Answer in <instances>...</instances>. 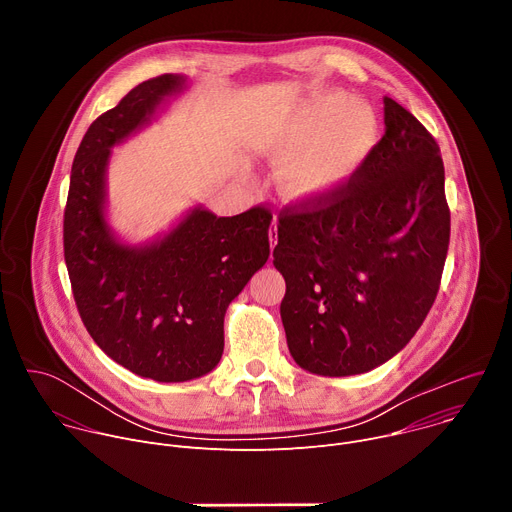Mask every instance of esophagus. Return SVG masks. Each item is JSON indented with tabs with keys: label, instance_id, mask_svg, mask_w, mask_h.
I'll return each instance as SVG.
<instances>
[{
	"label": "esophagus",
	"instance_id": "esophagus-1",
	"mask_svg": "<svg viewBox=\"0 0 512 512\" xmlns=\"http://www.w3.org/2000/svg\"><path fill=\"white\" fill-rule=\"evenodd\" d=\"M269 245H271V249L277 245V218L275 216H273V223L269 229Z\"/></svg>",
	"mask_w": 512,
	"mask_h": 512
}]
</instances>
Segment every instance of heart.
<instances>
[{"instance_id":"heart-1","label":"heart","mask_w":512,"mask_h":512,"mask_svg":"<svg viewBox=\"0 0 512 512\" xmlns=\"http://www.w3.org/2000/svg\"><path fill=\"white\" fill-rule=\"evenodd\" d=\"M377 111L342 91L306 99L263 143L269 160L283 162V188L296 198L326 194L344 184L377 148Z\"/></svg>"}]
</instances>
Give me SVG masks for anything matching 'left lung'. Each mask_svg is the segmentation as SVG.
I'll return each mask as SVG.
<instances>
[{
  "instance_id": "8db88e82",
  "label": "left lung",
  "mask_w": 512,
  "mask_h": 512,
  "mask_svg": "<svg viewBox=\"0 0 512 512\" xmlns=\"http://www.w3.org/2000/svg\"><path fill=\"white\" fill-rule=\"evenodd\" d=\"M444 182L440 145L385 97V135L348 184L279 214V310L304 371L369 373L415 336L450 245Z\"/></svg>"
}]
</instances>
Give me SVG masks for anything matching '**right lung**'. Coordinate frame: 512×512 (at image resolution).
I'll return each mask as SVG.
<instances>
[{
  "instance_id": "1",
  "label": "right lung",
  "mask_w": 512,
  "mask_h": 512,
  "mask_svg": "<svg viewBox=\"0 0 512 512\" xmlns=\"http://www.w3.org/2000/svg\"><path fill=\"white\" fill-rule=\"evenodd\" d=\"M188 79L162 75L131 89L85 133L70 170L64 261L97 346L158 383L208 375L225 348V312L269 257L271 212L190 208L154 241L131 245L107 221L111 150L150 125Z\"/></svg>"
}]
</instances>
